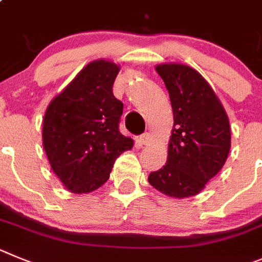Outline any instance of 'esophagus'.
<instances>
[{"label": "esophagus", "instance_id": "1", "mask_svg": "<svg viewBox=\"0 0 262 262\" xmlns=\"http://www.w3.org/2000/svg\"><path fill=\"white\" fill-rule=\"evenodd\" d=\"M138 140H140V142L143 143V145H147V143L150 142V140H151V134L146 132V133H143L142 136H140Z\"/></svg>", "mask_w": 262, "mask_h": 262}]
</instances>
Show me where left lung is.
I'll use <instances>...</instances> for the list:
<instances>
[{
    "instance_id": "left-lung-1",
    "label": "left lung",
    "mask_w": 262,
    "mask_h": 262,
    "mask_svg": "<svg viewBox=\"0 0 262 262\" xmlns=\"http://www.w3.org/2000/svg\"><path fill=\"white\" fill-rule=\"evenodd\" d=\"M173 111L166 166L148 175L160 193L185 199L199 194L227 160L230 121L211 86L197 70L178 62L155 67Z\"/></svg>"
}]
</instances>
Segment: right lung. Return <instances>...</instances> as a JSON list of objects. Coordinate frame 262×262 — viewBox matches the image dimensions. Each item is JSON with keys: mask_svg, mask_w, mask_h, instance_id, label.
Segmentation results:
<instances>
[{"mask_svg": "<svg viewBox=\"0 0 262 262\" xmlns=\"http://www.w3.org/2000/svg\"><path fill=\"white\" fill-rule=\"evenodd\" d=\"M119 72L114 61H91L46 110L43 147L55 175L75 194L102 187L115 160L133 147L119 130L124 104L112 93Z\"/></svg>", "mask_w": 262, "mask_h": 262, "instance_id": "right-lung-1", "label": "right lung"}]
</instances>
